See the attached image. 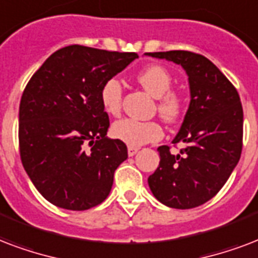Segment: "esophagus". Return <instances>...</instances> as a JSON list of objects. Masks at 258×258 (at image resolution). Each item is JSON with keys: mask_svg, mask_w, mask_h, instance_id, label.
I'll return each instance as SVG.
<instances>
[{"mask_svg": "<svg viewBox=\"0 0 258 258\" xmlns=\"http://www.w3.org/2000/svg\"><path fill=\"white\" fill-rule=\"evenodd\" d=\"M137 152H139V148L127 147V155H129V156H135Z\"/></svg>", "mask_w": 258, "mask_h": 258, "instance_id": "1", "label": "esophagus"}]
</instances>
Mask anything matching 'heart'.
Here are the masks:
<instances>
[{"label":"heart","mask_w":258,"mask_h":258,"mask_svg":"<svg viewBox=\"0 0 258 258\" xmlns=\"http://www.w3.org/2000/svg\"><path fill=\"white\" fill-rule=\"evenodd\" d=\"M137 81L152 97L157 98V110L165 121L173 122L183 111V99L176 91H172V75L161 66H149L141 70ZM101 103L107 114L117 117L122 107V85L118 79H107L101 87ZM115 139L129 147H140L156 141L163 136V127L157 121H139L133 118L119 119L111 126Z\"/></svg>","instance_id":"heart-1"}]
</instances>
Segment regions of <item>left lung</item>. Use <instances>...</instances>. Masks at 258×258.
Returning a JSON list of instances; mask_svg holds the SVG:
<instances>
[{
	"label": "left lung",
	"instance_id": "8db88e82",
	"mask_svg": "<svg viewBox=\"0 0 258 258\" xmlns=\"http://www.w3.org/2000/svg\"><path fill=\"white\" fill-rule=\"evenodd\" d=\"M181 66L188 77L189 106L172 143L184 144L173 155L157 148L160 164L148 177L157 201L172 209L203 205L226 183L242 151L243 113L237 90L214 63L188 51L148 52Z\"/></svg>",
	"mask_w": 258,
	"mask_h": 258
}]
</instances>
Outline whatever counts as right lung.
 I'll return each mask as SVG.
<instances>
[{"label":"right lung","instance_id":"obj_1","mask_svg":"<svg viewBox=\"0 0 258 258\" xmlns=\"http://www.w3.org/2000/svg\"><path fill=\"white\" fill-rule=\"evenodd\" d=\"M137 57L75 44L53 52L28 82L20 102V156L49 203L82 211L110 194L127 148L106 136L110 122L99 93Z\"/></svg>","mask_w":258,"mask_h":258}]
</instances>
